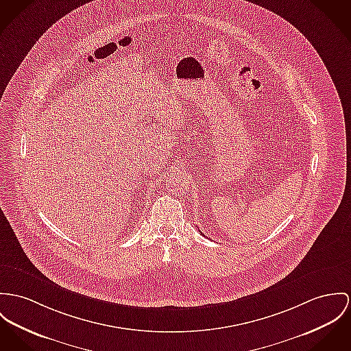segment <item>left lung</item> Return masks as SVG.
I'll list each match as a JSON object with an SVG mask.
<instances>
[{
    "instance_id": "left-lung-1",
    "label": "left lung",
    "mask_w": 351,
    "mask_h": 351,
    "mask_svg": "<svg viewBox=\"0 0 351 351\" xmlns=\"http://www.w3.org/2000/svg\"><path fill=\"white\" fill-rule=\"evenodd\" d=\"M200 234H202V232H200ZM202 235H203V234H202Z\"/></svg>"
}]
</instances>
